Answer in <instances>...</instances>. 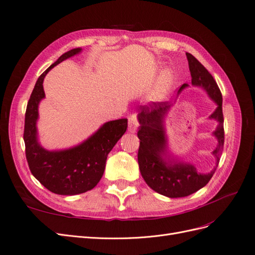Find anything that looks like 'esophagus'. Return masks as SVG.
Wrapping results in <instances>:
<instances>
[{
  "instance_id": "34e87169",
  "label": "esophagus",
  "mask_w": 255,
  "mask_h": 255,
  "mask_svg": "<svg viewBox=\"0 0 255 255\" xmlns=\"http://www.w3.org/2000/svg\"><path fill=\"white\" fill-rule=\"evenodd\" d=\"M138 126H139V123H138V116L137 114H132L128 117V132L135 133Z\"/></svg>"
}]
</instances>
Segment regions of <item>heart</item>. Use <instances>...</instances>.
Returning a JSON list of instances; mask_svg holds the SVG:
<instances>
[{"label": "heart", "instance_id": "b5f03b06", "mask_svg": "<svg viewBox=\"0 0 255 255\" xmlns=\"http://www.w3.org/2000/svg\"><path fill=\"white\" fill-rule=\"evenodd\" d=\"M173 78L170 71H165L160 75L159 81L157 83V86L155 89V96L156 97H163L166 92L170 88L172 84Z\"/></svg>", "mask_w": 255, "mask_h": 255}]
</instances>
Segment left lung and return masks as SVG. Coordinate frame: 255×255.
Masks as SVG:
<instances>
[{"label":"left lung","mask_w":255,"mask_h":255,"mask_svg":"<svg viewBox=\"0 0 255 255\" xmlns=\"http://www.w3.org/2000/svg\"><path fill=\"white\" fill-rule=\"evenodd\" d=\"M191 84L206 91L213 101L217 104V109L208 117L218 122L213 132L217 138L218 144L212 152L216 157V167L211 172L200 173L197 168L189 163L174 159L167 150V135L165 130V117L173 104L169 102H152L149 105L139 107L137 136L140 139L138 150V165L145 183L158 194L168 198L187 197L204 187L210 182L217 168L225 143V129H223L222 96L217 83L212 74L200 61L186 53ZM188 87L183 84L180 92Z\"/></svg>","instance_id":"8db88e82"}]
</instances>
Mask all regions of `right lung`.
I'll return each instance as SVG.
<instances>
[{"mask_svg":"<svg viewBox=\"0 0 255 255\" xmlns=\"http://www.w3.org/2000/svg\"><path fill=\"white\" fill-rule=\"evenodd\" d=\"M81 51L76 48L66 52L38 78L25 113L23 138L29 170L45 188L63 196L83 194L96 186L104 173L107 155L128 128V119L109 121L82 143L65 150H45L38 141V106L45 97L42 85L45 75Z\"/></svg>","mask_w":255,"mask_h":255,"instance_id":"obj_1","label":"right lung"}]
</instances>
